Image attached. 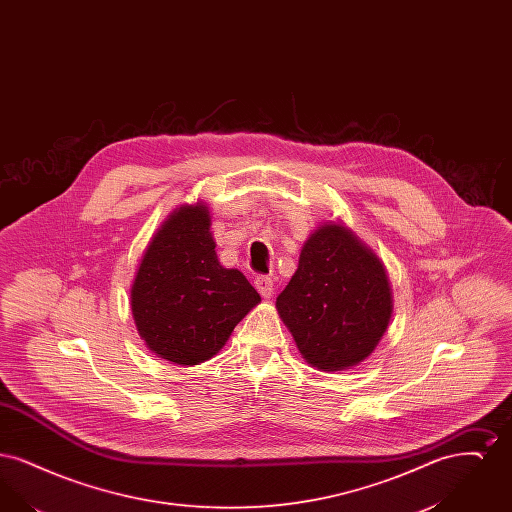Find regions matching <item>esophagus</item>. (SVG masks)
<instances>
[{"label": "esophagus", "instance_id": "1", "mask_svg": "<svg viewBox=\"0 0 512 512\" xmlns=\"http://www.w3.org/2000/svg\"><path fill=\"white\" fill-rule=\"evenodd\" d=\"M255 288L263 297H270L274 292V280L270 276H257L255 278Z\"/></svg>", "mask_w": 512, "mask_h": 512}]
</instances>
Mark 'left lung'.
I'll use <instances>...</instances> for the list:
<instances>
[{
	"mask_svg": "<svg viewBox=\"0 0 512 512\" xmlns=\"http://www.w3.org/2000/svg\"><path fill=\"white\" fill-rule=\"evenodd\" d=\"M276 307L307 363L336 372L365 361L384 336L390 282L380 259L345 226L324 224L303 245Z\"/></svg>",
	"mask_w": 512,
	"mask_h": 512,
	"instance_id": "left-lung-1",
	"label": "left lung"
}]
</instances>
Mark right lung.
<instances>
[{
    "label": "right lung",
    "mask_w": 512,
    "mask_h": 512,
    "mask_svg": "<svg viewBox=\"0 0 512 512\" xmlns=\"http://www.w3.org/2000/svg\"><path fill=\"white\" fill-rule=\"evenodd\" d=\"M205 205H184L159 228L132 284V315L147 347L174 365L217 355L261 301L236 268H224Z\"/></svg>",
    "instance_id": "1"
}]
</instances>
